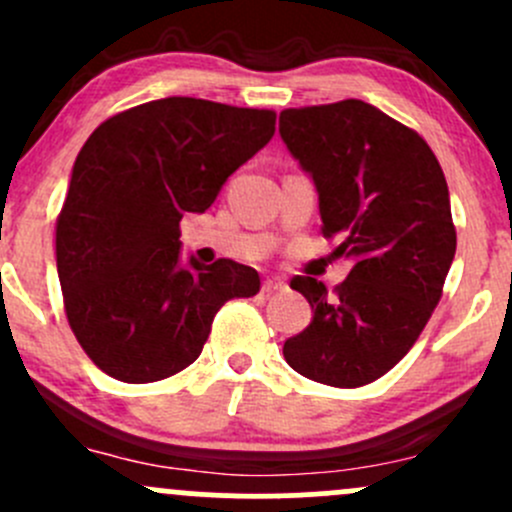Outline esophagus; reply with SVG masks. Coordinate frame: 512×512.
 I'll return each mask as SVG.
<instances>
[{
  "label": "esophagus",
  "instance_id": "1",
  "mask_svg": "<svg viewBox=\"0 0 512 512\" xmlns=\"http://www.w3.org/2000/svg\"><path fill=\"white\" fill-rule=\"evenodd\" d=\"M284 287H287V284H284V279H279V277H267L265 282H262V292H265V294L282 292Z\"/></svg>",
  "mask_w": 512,
  "mask_h": 512
}]
</instances>
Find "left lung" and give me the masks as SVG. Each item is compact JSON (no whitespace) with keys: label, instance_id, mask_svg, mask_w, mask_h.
<instances>
[{"label":"left lung","instance_id":"left-lung-1","mask_svg":"<svg viewBox=\"0 0 512 512\" xmlns=\"http://www.w3.org/2000/svg\"><path fill=\"white\" fill-rule=\"evenodd\" d=\"M279 134L319 193L324 235L353 262L328 294L294 277L314 309L284 341L304 378L360 387L383 378L427 326L456 252L449 186L429 144L363 100L284 110Z\"/></svg>","mask_w":512,"mask_h":512}]
</instances>
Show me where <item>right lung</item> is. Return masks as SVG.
Listing matches in <instances>:
<instances>
[{"label":"right lung","mask_w":512,"mask_h":512,"mask_svg":"<svg viewBox=\"0 0 512 512\" xmlns=\"http://www.w3.org/2000/svg\"><path fill=\"white\" fill-rule=\"evenodd\" d=\"M272 110L161 98L95 129L56 223L68 324L122 383H157L203 351L213 316L255 297L260 274L181 257V218L206 213L230 174L274 137Z\"/></svg>","instance_id":"1"}]
</instances>
